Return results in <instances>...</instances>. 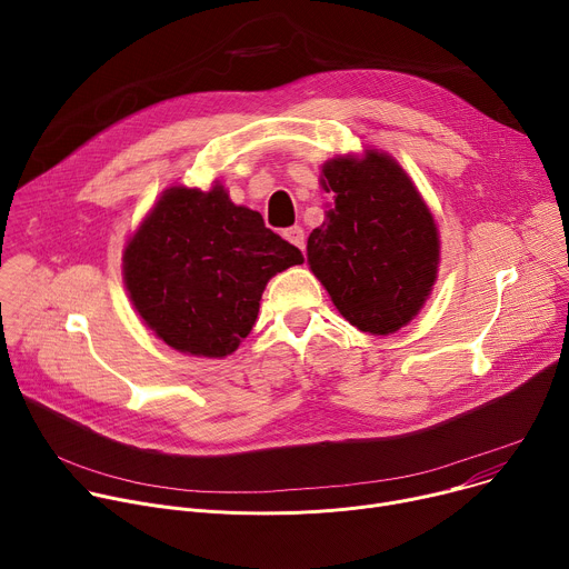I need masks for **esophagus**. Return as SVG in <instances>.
<instances>
[{
	"instance_id": "1",
	"label": "esophagus",
	"mask_w": 569,
	"mask_h": 569,
	"mask_svg": "<svg viewBox=\"0 0 569 569\" xmlns=\"http://www.w3.org/2000/svg\"><path fill=\"white\" fill-rule=\"evenodd\" d=\"M283 238H286L288 242H292V246H297L301 252L306 250V233H303V229H301L299 224L288 227V229L283 231Z\"/></svg>"
}]
</instances>
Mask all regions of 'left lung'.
<instances>
[{"label":"left lung","instance_id":"left-lung-1","mask_svg":"<svg viewBox=\"0 0 569 569\" xmlns=\"http://www.w3.org/2000/svg\"><path fill=\"white\" fill-rule=\"evenodd\" d=\"M321 173L336 207L308 236V266L353 327L389 336L421 310L435 286V218L385 152L338 157Z\"/></svg>","mask_w":569,"mask_h":569}]
</instances>
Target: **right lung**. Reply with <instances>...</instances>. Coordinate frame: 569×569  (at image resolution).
Returning <instances> with one entry per match:
<instances>
[{"label": "right lung", "instance_id": "obj_1", "mask_svg": "<svg viewBox=\"0 0 569 569\" xmlns=\"http://www.w3.org/2000/svg\"><path fill=\"white\" fill-rule=\"evenodd\" d=\"M303 263L301 250L227 191L173 187L123 252V277L141 319L169 347L224 358L248 338L268 281Z\"/></svg>", "mask_w": 569, "mask_h": 569}]
</instances>
